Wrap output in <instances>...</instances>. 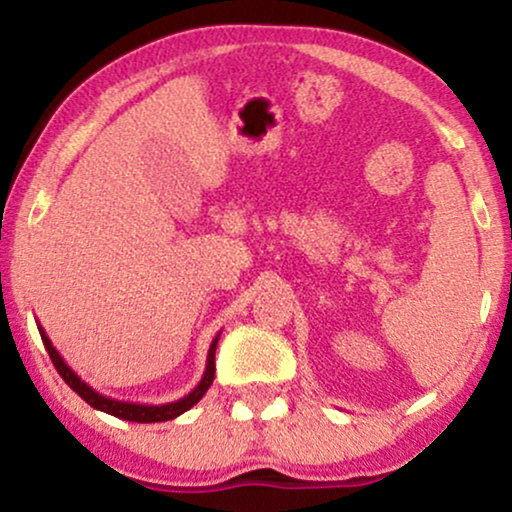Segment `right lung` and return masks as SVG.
<instances>
[{
    "instance_id": "obj_1",
    "label": "right lung",
    "mask_w": 512,
    "mask_h": 512,
    "mask_svg": "<svg viewBox=\"0 0 512 512\" xmlns=\"http://www.w3.org/2000/svg\"><path fill=\"white\" fill-rule=\"evenodd\" d=\"M39 333H41V340H44V347L48 356H51L55 370H58L62 380H65L69 387H72L76 394H79L83 401L88 405H93L95 410H102L107 412V415H114L118 419H125V422H139V424H151V422H167V419H174L179 415H184L186 410H191L195 403L200 401L202 396L207 394V389L212 387L214 382V370H216V363H214V354H216V342H219V335L212 340V345H209V352H207V366H205V373H202V380L198 382V387H195L191 394H186L184 398H179V401H172V403H160V405H146V403H130V401H116V398H109L100 394V391H95L90 384H86L81 380L79 375L74 373L72 368L67 366L65 359H62L58 349L53 347V342L48 340V335L44 328L39 326Z\"/></svg>"
}]
</instances>
